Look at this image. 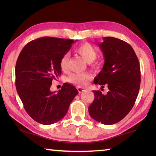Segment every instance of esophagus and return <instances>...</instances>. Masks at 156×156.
<instances>
[{
	"instance_id": "obj_1",
	"label": "esophagus",
	"mask_w": 156,
	"mask_h": 156,
	"mask_svg": "<svg viewBox=\"0 0 156 156\" xmlns=\"http://www.w3.org/2000/svg\"><path fill=\"white\" fill-rule=\"evenodd\" d=\"M77 89H78V91L79 93H81V92H85L86 91V90H85L84 88H82L81 87H78Z\"/></svg>"
}]
</instances>
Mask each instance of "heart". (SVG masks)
<instances>
[{
  "label": "heart",
  "mask_w": 156,
  "mask_h": 156,
  "mask_svg": "<svg viewBox=\"0 0 156 156\" xmlns=\"http://www.w3.org/2000/svg\"><path fill=\"white\" fill-rule=\"evenodd\" d=\"M76 51L88 63L94 61L97 56V52L96 49L88 43L81 44L76 48ZM69 55L66 53L62 56L59 61V66L62 70H66L68 68V62ZM92 79V76L90 74H73L68 78V81L70 83L77 84L79 87H86L89 80Z\"/></svg>",
  "instance_id": "1"
}]
</instances>
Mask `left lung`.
<instances>
[{
    "mask_svg": "<svg viewBox=\"0 0 156 156\" xmlns=\"http://www.w3.org/2000/svg\"><path fill=\"white\" fill-rule=\"evenodd\" d=\"M97 45L103 54L105 64L94 83L102 88L105 84L108 91L107 94L92 91L94 100L88 112L95 121L111 125L122 120L133 108L140 87V66L133 49L127 42L105 37Z\"/></svg>",
    "mask_w": 156,
    "mask_h": 156,
    "instance_id": "obj_1",
    "label": "left lung"
}]
</instances>
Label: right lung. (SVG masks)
Returning a JSON list of instances; mask_svg holds the SVG:
<instances>
[{
    "instance_id": "1",
    "label": "right lung",
    "mask_w": 156,
    "mask_h": 156,
    "mask_svg": "<svg viewBox=\"0 0 156 156\" xmlns=\"http://www.w3.org/2000/svg\"><path fill=\"white\" fill-rule=\"evenodd\" d=\"M75 41L44 37L33 40L20 53L15 66V85L26 112L39 123L51 125L64 118L78 94L74 86L64 83L51 92L54 79L61 75L59 61Z\"/></svg>"
}]
</instances>
